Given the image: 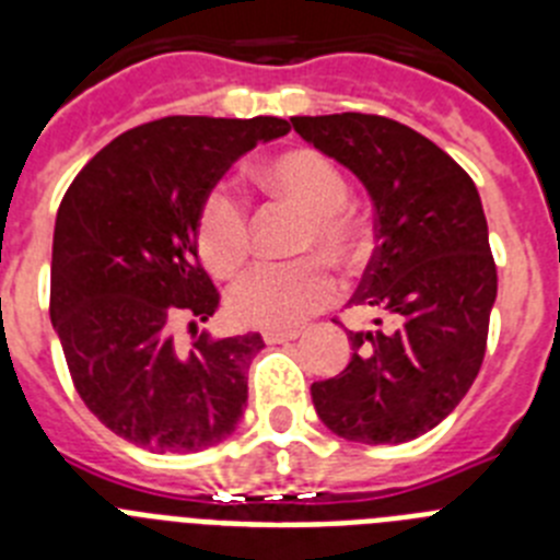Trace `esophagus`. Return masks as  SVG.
<instances>
[{
    "instance_id": "34e87169",
    "label": "esophagus",
    "mask_w": 560,
    "mask_h": 560,
    "mask_svg": "<svg viewBox=\"0 0 560 560\" xmlns=\"http://www.w3.org/2000/svg\"><path fill=\"white\" fill-rule=\"evenodd\" d=\"M264 339L269 345H283V341L300 339V330H264Z\"/></svg>"
}]
</instances>
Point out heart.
I'll use <instances>...</instances> for the list:
<instances>
[{
    "mask_svg": "<svg viewBox=\"0 0 560 560\" xmlns=\"http://www.w3.org/2000/svg\"><path fill=\"white\" fill-rule=\"evenodd\" d=\"M257 179L271 196L303 212L296 252L328 255L336 264H355L368 249V232L348 205L350 185L341 167L314 148L280 153L260 167ZM199 255L219 277L235 275L249 252V215L244 201L226 187L207 192L196 224ZM334 271L323 257L289 266H257L230 291V311L252 328L285 330L336 300Z\"/></svg>",
    "mask_w": 560,
    "mask_h": 560,
    "instance_id": "obj_1",
    "label": "heart"
}]
</instances>
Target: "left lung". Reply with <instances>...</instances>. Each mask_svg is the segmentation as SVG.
<instances>
[{
	"label": "left lung",
	"instance_id": "obj_1",
	"mask_svg": "<svg viewBox=\"0 0 560 560\" xmlns=\"http://www.w3.org/2000/svg\"><path fill=\"white\" fill-rule=\"evenodd\" d=\"M305 142L359 176L375 210V252L350 305L348 368L311 384L334 434L384 446L432 432L471 389L497 300V264L471 176L443 148L378 114L291 117Z\"/></svg>",
	"mask_w": 560,
	"mask_h": 560
}]
</instances>
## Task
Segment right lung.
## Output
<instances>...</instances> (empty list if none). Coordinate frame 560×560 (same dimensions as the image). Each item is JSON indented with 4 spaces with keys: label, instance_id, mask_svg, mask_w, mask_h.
<instances>
[{
    "label": "right lung",
    "instance_id": "1",
    "mask_svg": "<svg viewBox=\"0 0 560 560\" xmlns=\"http://www.w3.org/2000/svg\"><path fill=\"white\" fill-rule=\"evenodd\" d=\"M289 133L280 117H162L86 162L58 207L49 316L89 412L153 454L219 446L246 407L260 334L173 339L219 311L199 264L207 192L237 156Z\"/></svg>",
    "mask_w": 560,
    "mask_h": 560
}]
</instances>
